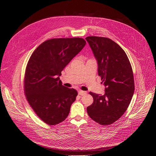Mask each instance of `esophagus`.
Wrapping results in <instances>:
<instances>
[{
    "label": "esophagus",
    "instance_id": "34e87169",
    "mask_svg": "<svg viewBox=\"0 0 156 156\" xmlns=\"http://www.w3.org/2000/svg\"><path fill=\"white\" fill-rule=\"evenodd\" d=\"M86 91H81V90H80V91H78V94H79V95H80V96H83V95H84V94H86Z\"/></svg>",
    "mask_w": 156,
    "mask_h": 156
}]
</instances>
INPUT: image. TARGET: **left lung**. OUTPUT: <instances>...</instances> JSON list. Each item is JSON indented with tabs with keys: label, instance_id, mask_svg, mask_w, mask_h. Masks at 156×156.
Instances as JSON below:
<instances>
[{
	"label": "left lung",
	"instance_id": "left-lung-1",
	"mask_svg": "<svg viewBox=\"0 0 156 156\" xmlns=\"http://www.w3.org/2000/svg\"><path fill=\"white\" fill-rule=\"evenodd\" d=\"M98 65V75L105 86V94L92 92L93 103L87 112L102 125L114 123L125 113L135 91L134 78L129 59L122 48L107 37H86Z\"/></svg>",
	"mask_w": 156,
	"mask_h": 156
}]
</instances>
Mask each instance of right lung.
I'll return each mask as SVG.
<instances>
[{
  "label": "right lung",
  "mask_w": 156,
  "mask_h": 156,
  "mask_svg": "<svg viewBox=\"0 0 156 156\" xmlns=\"http://www.w3.org/2000/svg\"><path fill=\"white\" fill-rule=\"evenodd\" d=\"M86 43L80 37L49 39L40 44L29 59L25 94L36 115L49 125L65 120L76 99L77 91L63 86L59 76Z\"/></svg>",
  "instance_id": "right-lung-1"
}]
</instances>
